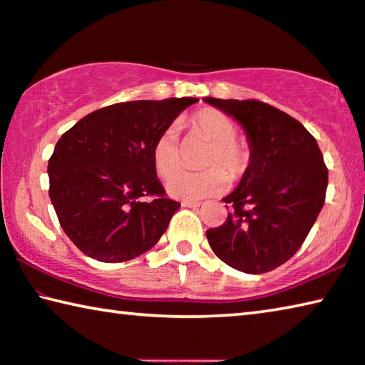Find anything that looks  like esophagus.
<instances>
[{"label":"esophagus","instance_id":"34e87169","mask_svg":"<svg viewBox=\"0 0 365 365\" xmlns=\"http://www.w3.org/2000/svg\"><path fill=\"white\" fill-rule=\"evenodd\" d=\"M182 206L183 207H200L201 202H197V201H182Z\"/></svg>","mask_w":365,"mask_h":365}]
</instances>
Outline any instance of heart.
<instances>
[{
    "mask_svg": "<svg viewBox=\"0 0 365 365\" xmlns=\"http://www.w3.org/2000/svg\"><path fill=\"white\" fill-rule=\"evenodd\" d=\"M190 127L195 135L211 141L202 159V168L209 169L201 172L182 170L171 175L180 168L182 160L177 132L170 127L165 128L153 145L154 170L163 178L173 176L165 183V188L177 200L195 201L224 193L228 187V177H240L248 165V150L242 141L235 138L237 125L230 117L219 110L202 109L191 117Z\"/></svg>",
    "mask_w": 365,
    "mask_h": 365,
    "instance_id": "1",
    "label": "heart"
}]
</instances>
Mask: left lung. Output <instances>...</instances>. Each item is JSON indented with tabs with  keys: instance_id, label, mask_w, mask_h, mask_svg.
Wrapping results in <instances>:
<instances>
[{
	"instance_id": "8db88e82",
	"label": "left lung",
	"mask_w": 365,
	"mask_h": 365,
	"mask_svg": "<svg viewBox=\"0 0 365 365\" xmlns=\"http://www.w3.org/2000/svg\"><path fill=\"white\" fill-rule=\"evenodd\" d=\"M246 132L250 164L224 201L220 227L206 232L220 261L245 274H264L301 248L325 202L329 170L316 138L292 115L257 100L205 98Z\"/></svg>"
}]
</instances>
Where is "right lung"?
<instances>
[{
  "mask_svg": "<svg viewBox=\"0 0 365 365\" xmlns=\"http://www.w3.org/2000/svg\"><path fill=\"white\" fill-rule=\"evenodd\" d=\"M196 101L117 103L85 115L59 138L48 163L49 197L61 227L83 255L101 262L128 261L168 230L180 202L165 196L151 151Z\"/></svg>",
  "mask_w": 365,
  "mask_h": 365,
  "instance_id": "1",
  "label": "right lung"
}]
</instances>
